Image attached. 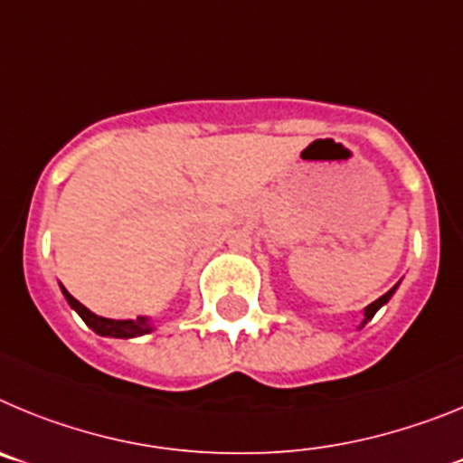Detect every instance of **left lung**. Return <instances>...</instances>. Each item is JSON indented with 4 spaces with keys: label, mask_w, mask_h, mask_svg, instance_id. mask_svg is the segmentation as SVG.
Here are the masks:
<instances>
[{
    "label": "left lung",
    "mask_w": 463,
    "mask_h": 463,
    "mask_svg": "<svg viewBox=\"0 0 463 463\" xmlns=\"http://www.w3.org/2000/svg\"><path fill=\"white\" fill-rule=\"evenodd\" d=\"M396 288H399V285H394V288H392V289H390V292H384V294H383V297H380V298H375L373 304H369V306H366V308H364V320H362V325H359V329H362V326H364V325H366V322H369V320H373V315H375V313H378V310H380V308H383V306H384V304H387V301H390V298H392V297H394Z\"/></svg>",
    "instance_id": "left-lung-1"
}]
</instances>
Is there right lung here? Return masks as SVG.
<instances>
[{"instance_id":"add662e5","label":"right lung","mask_w":463,"mask_h":463,"mask_svg":"<svg viewBox=\"0 0 463 463\" xmlns=\"http://www.w3.org/2000/svg\"><path fill=\"white\" fill-rule=\"evenodd\" d=\"M60 288H62V294H64V298H67V304L71 306V308L80 315V320H83L85 325L94 331V334H99V336L137 338V336H146V334H150V331L155 329V325L150 322V317H146V315H141V317H137V320H110V317L94 315L92 310L85 308V306L80 304L79 298H73L71 294L64 289V285H60Z\"/></svg>"}]
</instances>
